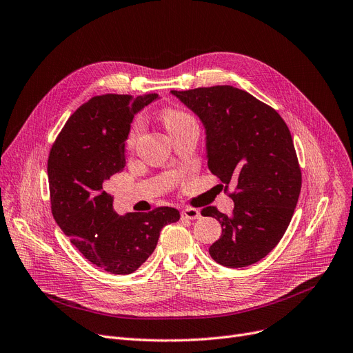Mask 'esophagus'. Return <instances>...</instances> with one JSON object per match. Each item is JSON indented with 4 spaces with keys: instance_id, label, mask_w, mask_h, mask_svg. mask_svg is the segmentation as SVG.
Here are the masks:
<instances>
[{
    "instance_id": "obj_1",
    "label": "esophagus",
    "mask_w": 353,
    "mask_h": 353,
    "mask_svg": "<svg viewBox=\"0 0 353 353\" xmlns=\"http://www.w3.org/2000/svg\"><path fill=\"white\" fill-rule=\"evenodd\" d=\"M182 220H196V218L201 216V212L196 208H185L181 212Z\"/></svg>"
}]
</instances>
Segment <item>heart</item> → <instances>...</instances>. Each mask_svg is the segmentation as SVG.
<instances>
[{"label": "heart", "instance_id": "obj_1", "mask_svg": "<svg viewBox=\"0 0 353 353\" xmlns=\"http://www.w3.org/2000/svg\"><path fill=\"white\" fill-rule=\"evenodd\" d=\"M161 119H162L165 128L170 130L174 126L191 119V116L188 113H183V112L176 110V109H165L161 113ZM139 135H141V122L137 121V122H133V125L130 126V130H129V135H128V139H126L128 149H132L133 146L137 145V142L139 139Z\"/></svg>", "mask_w": 353, "mask_h": 353}]
</instances>
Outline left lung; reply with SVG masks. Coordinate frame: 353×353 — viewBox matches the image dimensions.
I'll return each mask as SVG.
<instances>
[{
	"label": "left lung",
	"mask_w": 353,
	"mask_h": 353,
	"mask_svg": "<svg viewBox=\"0 0 353 353\" xmlns=\"http://www.w3.org/2000/svg\"><path fill=\"white\" fill-rule=\"evenodd\" d=\"M198 114L207 133L208 170L234 201L228 216L215 207L201 214L221 223L210 247L221 265L237 268L264 259L286 232L301 188V171L290 130L261 100L232 86L172 90Z\"/></svg>",
	"instance_id": "1"
}]
</instances>
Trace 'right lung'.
<instances>
[{
	"label": "right lung",
	"instance_id": "obj_1",
	"mask_svg": "<svg viewBox=\"0 0 353 353\" xmlns=\"http://www.w3.org/2000/svg\"><path fill=\"white\" fill-rule=\"evenodd\" d=\"M158 97L148 93L94 96L65 122L47 162L50 201L57 225L90 263L112 274H130L148 260L161 230L179 211H113L108 181L123 171L125 141L133 116Z\"/></svg>",
	"mask_w": 353,
	"mask_h": 353
}]
</instances>
